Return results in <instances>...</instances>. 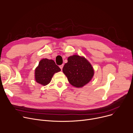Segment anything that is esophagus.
<instances>
[{
	"mask_svg": "<svg viewBox=\"0 0 133 133\" xmlns=\"http://www.w3.org/2000/svg\"><path fill=\"white\" fill-rule=\"evenodd\" d=\"M60 68H61V69L62 70V68H63V67H64V64H62V65H60Z\"/></svg>",
	"mask_w": 133,
	"mask_h": 133,
	"instance_id": "34e87169",
	"label": "esophagus"
}]
</instances>
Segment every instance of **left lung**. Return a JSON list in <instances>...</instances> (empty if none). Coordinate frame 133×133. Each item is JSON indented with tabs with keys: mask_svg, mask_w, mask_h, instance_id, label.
Wrapping results in <instances>:
<instances>
[{
	"mask_svg": "<svg viewBox=\"0 0 133 133\" xmlns=\"http://www.w3.org/2000/svg\"><path fill=\"white\" fill-rule=\"evenodd\" d=\"M67 60L62 71L72 86L82 87L91 80L94 75L93 68L84 57L74 55L68 57Z\"/></svg>",
	"mask_w": 133,
	"mask_h": 133,
	"instance_id": "obj_1",
	"label": "left lung"
}]
</instances>
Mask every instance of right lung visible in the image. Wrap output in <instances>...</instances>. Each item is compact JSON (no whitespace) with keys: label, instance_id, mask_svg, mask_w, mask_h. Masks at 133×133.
Returning a JSON list of instances; mask_svg holds the SVG:
<instances>
[{"label":"right lung","instance_id":"add662e5","mask_svg":"<svg viewBox=\"0 0 133 133\" xmlns=\"http://www.w3.org/2000/svg\"><path fill=\"white\" fill-rule=\"evenodd\" d=\"M61 71L53 60L42 59L35 70V79L40 84L46 86L50 83L55 73Z\"/></svg>","mask_w":133,"mask_h":133}]
</instances>
